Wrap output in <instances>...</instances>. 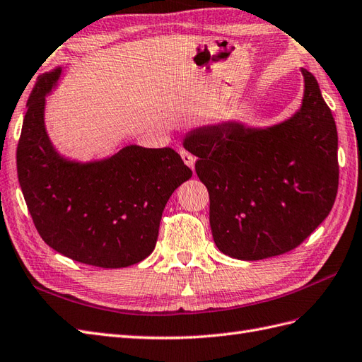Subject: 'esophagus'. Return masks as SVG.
Returning <instances> with one entry per match:
<instances>
[{"mask_svg":"<svg viewBox=\"0 0 362 362\" xmlns=\"http://www.w3.org/2000/svg\"><path fill=\"white\" fill-rule=\"evenodd\" d=\"M180 156H182L183 162L187 163L191 170H194V163H196V157H194L189 151L185 150V148H182V150H180Z\"/></svg>","mask_w":362,"mask_h":362,"instance_id":"esophagus-1","label":"esophagus"}]
</instances>
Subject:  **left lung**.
Instances as JSON below:
<instances>
[{"mask_svg": "<svg viewBox=\"0 0 362 362\" xmlns=\"http://www.w3.org/2000/svg\"><path fill=\"white\" fill-rule=\"evenodd\" d=\"M301 108L284 122H223L192 129L183 146L209 192V225L221 252L263 260L301 245L335 203L338 133L310 71Z\"/></svg>", "mask_w": 362, "mask_h": 362, "instance_id": "1", "label": "left lung"}]
</instances>
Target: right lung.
<instances>
[{
  "instance_id": "obj_1",
  "label": "right lung",
  "mask_w": 362,
  "mask_h": 362,
  "mask_svg": "<svg viewBox=\"0 0 362 362\" xmlns=\"http://www.w3.org/2000/svg\"><path fill=\"white\" fill-rule=\"evenodd\" d=\"M58 67L36 82L27 100L16 168L41 238L71 260L116 269L154 251L162 212L192 171L173 148L128 145L108 159L73 162L54 150L44 125L45 95Z\"/></svg>"
}]
</instances>
